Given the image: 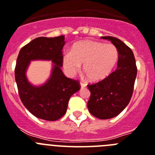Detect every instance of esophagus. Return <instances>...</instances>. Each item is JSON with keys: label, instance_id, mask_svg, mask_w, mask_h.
I'll return each mask as SVG.
<instances>
[{"label": "esophagus", "instance_id": "1", "mask_svg": "<svg viewBox=\"0 0 155 155\" xmlns=\"http://www.w3.org/2000/svg\"><path fill=\"white\" fill-rule=\"evenodd\" d=\"M80 86H81V88H85L87 87V85L84 83H83V82H80Z\"/></svg>", "mask_w": 155, "mask_h": 155}]
</instances>
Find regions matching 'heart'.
Listing matches in <instances>:
<instances>
[{"label": "heart", "mask_w": 155, "mask_h": 155, "mask_svg": "<svg viewBox=\"0 0 155 155\" xmlns=\"http://www.w3.org/2000/svg\"><path fill=\"white\" fill-rule=\"evenodd\" d=\"M118 59L114 44L94 40L81 41L72 47L71 54L63 57L64 70L71 76L77 74L83 65V72L89 81H101L109 76Z\"/></svg>", "instance_id": "heart-1"}]
</instances>
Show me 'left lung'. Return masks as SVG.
I'll use <instances>...</instances> for the list:
<instances>
[{
	"mask_svg": "<svg viewBox=\"0 0 155 155\" xmlns=\"http://www.w3.org/2000/svg\"><path fill=\"white\" fill-rule=\"evenodd\" d=\"M111 40L118 51L117 68L105 79L88 84L91 97L89 111L100 119H108L120 114L133 95L137 68L134 54L122 40L113 37H101Z\"/></svg>",
	"mask_w": 155,
	"mask_h": 155,
	"instance_id": "obj_1",
	"label": "left lung"
}]
</instances>
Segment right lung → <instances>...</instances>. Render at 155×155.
<instances>
[{
	"instance_id": "add662e5",
	"label": "right lung",
	"mask_w": 155,
	"mask_h": 155,
	"mask_svg": "<svg viewBox=\"0 0 155 155\" xmlns=\"http://www.w3.org/2000/svg\"><path fill=\"white\" fill-rule=\"evenodd\" d=\"M64 36L37 37L21 48L18 53L15 78L21 102L34 116L56 121L65 114L69 98L80 89L79 80L69 79L61 69ZM32 60H51L54 68L51 78L43 86L34 87L28 82L25 71Z\"/></svg>"
}]
</instances>
